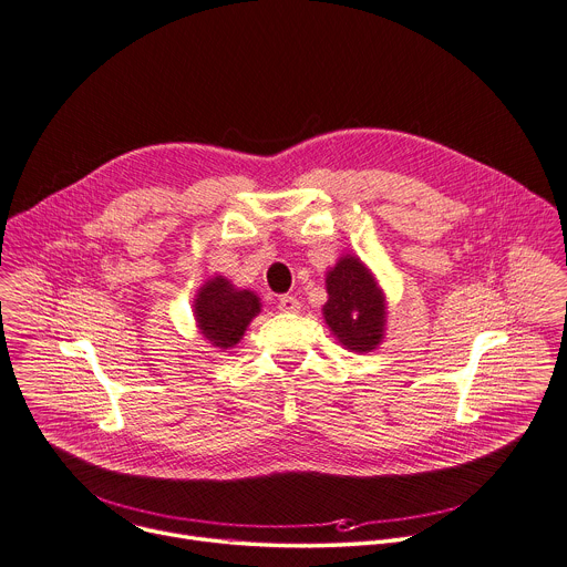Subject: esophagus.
Wrapping results in <instances>:
<instances>
[{
  "instance_id": "1",
  "label": "esophagus",
  "mask_w": 567,
  "mask_h": 567,
  "mask_svg": "<svg viewBox=\"0 0 567 567\" xmlns=\"http://www.w3.org/2000/svg\"><path fill=\"white\" fill-rule=\"evenodd\" d=\"M278 309H280L282 313H298L300 302H298L293 296H280V298H278Z\"/></svg>"
}]
</instances>
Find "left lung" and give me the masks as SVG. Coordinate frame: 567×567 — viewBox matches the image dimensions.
I'll return each instance as SVG.
<instances>
[{"label": "left lung", "mask_w": 567, "mask_h": 567, "mask_svg": "<svg viewBox=\"0 0 567 567\" xmlns=\"http://www.w3.org/2000/svg\"><path fill=\"white\" fill-rule=\"evenodd\" d=\"M327 291L322 311L338 340L360 353L373 351L384 331V298L367 267L353 256L342 258L327 276Z\"/></svg>", "instance_id": "8db88e82"}]
</instances>
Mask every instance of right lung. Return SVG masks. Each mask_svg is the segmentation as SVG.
Returning <instances> with one entry per match:
<instances>
[{
  "mask_svg": "<svg viewBox=\"0 0 567 567\" xmlns=\"http://www.w3.org/2000/svg\"><path fill=\"white\" fill-rule=\"evenodd\" d=\"M196 320L203 336L220 349L234 347L251 318L260 311V300L251 291H238L225 278L209 280L194 302Z\"/></svg>",
  "mask_w": 567,
  "mask_h": 567,
  "instance_id": "obj_1",
  "label": "right lung"
}]
</instances>
